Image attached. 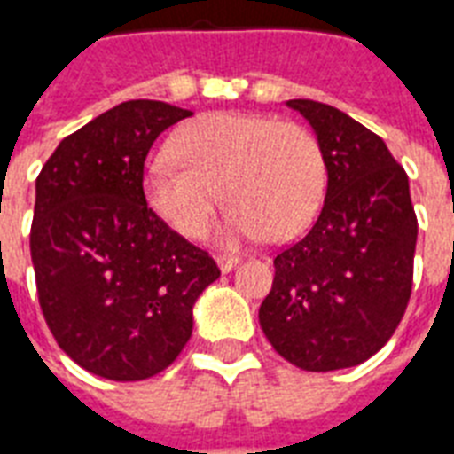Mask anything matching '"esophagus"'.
<instances>
[{
  "mask_svg": "<svg viewBox=\"0 0 454 454\" xmlns=\"http://www.w3.org/2000/svg\"><path fill=\"white\" fill-rule=\"evenodd\" d=\"M215 262H217V267L223 270V272H231V270H234V267H237L241 260L234 258V255H217Z\"/></svg>",
  "mask_w": 454,
  "mask_h": 454,
  "instance_id": "obj_1",
  "label": "esophagus"
}]
</instances>
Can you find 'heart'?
Masks as SVG:
<instances>
[{
    "label": "heart",
    "mask_w": 454,
    "mask_h": 454,
    "mask_svg": "<svg viewBox=\"0 0 454 454\" xmlns=\"http://www.w3.org/2000/svg\"><path fill=\"white\" fill-rule=\"evenodd\" d=\"M326 168L317 139L298 122L260 114H208L179 129L172 153L144 165L149 206L187 239L206 234L213 213L234 199L224 244L291 239L303 231L325 196Z\"/></svg>",
    "instance_id": "heart-1"
}]
</instances>
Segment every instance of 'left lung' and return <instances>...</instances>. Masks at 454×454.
I'll use <instances>...</instances> for the list:
<instances>
[{"instance_id": "left-lung-1", "label": "left lung", "mask_w": 454, "mask_h": 454, "mask_svg": "<svg viewBox=\"0 0 454 454\" xmlns=\"http://www.w3.org/2000/svg\"><path fill=\"white\" fill-rule=\"evenodd\" d=\"M317 135L322 213L275 258L258 319L284 360L305 372L355 367L398 329L412 291L417 215L410 182L384 139L339 108L291 99Z\"/></svg>"}]
</instances>
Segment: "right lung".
<instances>
[{"label": "right lung", "mask_w": 454, "mask_h": 454, "mask_svg": "<svg viewBox=\"0 0 454 454\" xmlns=\"http://www.w3.org/2000/svg\"><path fill=\"white\" fill-rule=\"evenodd\" d=\"M194 115L122 101L68 135L35 182L30 230L37 296L56 343L82 370L142 381L187 346L215 260L172 231L144 196L156 137Z\"/></svg>", "instance_id": "right-lung-1"}]
</instances>
